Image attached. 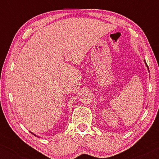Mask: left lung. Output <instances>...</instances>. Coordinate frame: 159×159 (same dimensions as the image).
I'll list each match as a JSON object with an SVG mask.
<instances>
[{
  "label": "left lung",
  "mask_w": 159,
  "mask_h": 159,
  "mask_svg": "<svg viewBox=\"0 0 159 159\" xmlns=\"http://www.w3.org/2000/svg\"><path fill=\"white\" fill-rule=\"evenodd\" d=\"M144 63H145V64H146V66H147V69H148V72H149V67H148V66H147V63H146V61H144Z\"/></svg>",
  "instance_id": "obj_1"
}]
</instances>
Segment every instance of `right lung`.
Masks as SVG:
<instances>
[{
  "label": "right lung",
  "instance_id": "obj_1",
  "mask_svg": "<svg viewBox=\"0 0 159 159\" xmlns=\"http://www.w3.org/2000/svg\"><path fill=\"white\" fill-rule=\"evenodd\" d=\"M30 132V133H31V134H34V136H36V134H34V133H33V132ZM37 137H38V138H39V136H37Z\"/></svg>",
  "mask_w": 159,
  "mask_h": 159
}]
</instances>
